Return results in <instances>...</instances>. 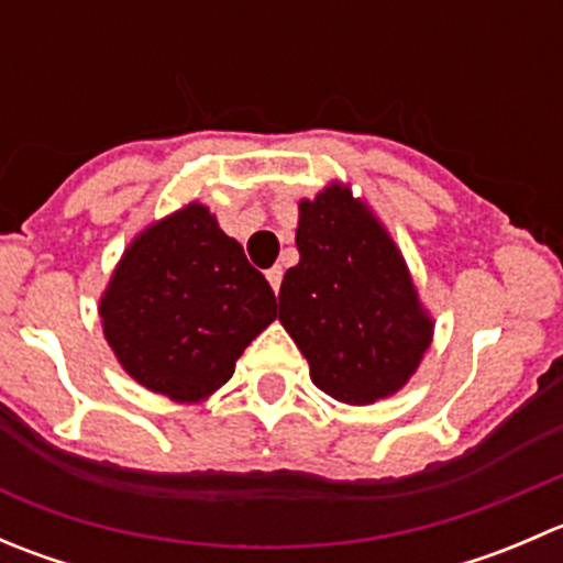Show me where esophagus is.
<instances>
[{
    "label": "esophagus",
    "instance_id": "esophagus-1",
    "mask_svg": "<svg viewBox=\"0 0 563 563\" xmlns=\"http://www.w3.org/2000/svg\"><path fill=\"white\" fill-rule=\"evenodd\" d=\"M266 280H269L272 291L280 294V283H283V269H280V266H272V269H266Z\"/></svg>",
    "mask_w": 563,
    "mask_h": 563
}]
</instances>
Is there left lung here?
<instances>
[{
  "label": "left lung",
  "mask_w": 563,
  "mask_h": 563,
  "mask_svg": "<svg viewBox=\"0 0 563 563\" xmlns=\"http://www.w3.org/2000/svg\"><path fill=\"white\" fill-rule=\"evenodd\" d=\"M299 264L280 286V323L334 400L365 406L417 371L433 323L387 231L332 185L299 203Z\"/></svg>",
  "instance_id": "left-lung-1"
}]
</instances>
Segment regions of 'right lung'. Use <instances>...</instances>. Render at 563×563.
Wrapping results in <instances>:
<instances>
[{
    "label": "right lung",
    "mask_w": 563,
    "mask_h": 563,
    "mask_svg": "<svg viewBox=\"0 0 563 563\" xmlns=\"http://www.w3.org/2000/svg\"><path fill=\"white\" fill-rule=\"evenodd\" d=\"M100 316L135 382L172 400H201L234 376L250 340L277 318V302L240 242L190 203L130 245Z\"/></svg>",
    "instance_id": "1"
}]
</instances>
